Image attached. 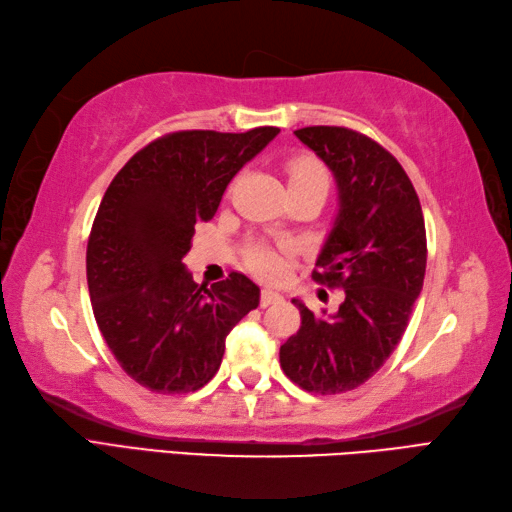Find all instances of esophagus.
<instances>
[{
    "instance_id": "1",
    "label": "esophagus",
    "mask_w": 512,
    "mask_h": 512,
    "mask_svg": "<svg viewBox=\"0 0 512 512\" xmlns=\"http://www.w3.org/2000/svg\"><path fill=\"white\" fill-rule=\"evenodd\" d=\"M283 300V296L278 294V291H271V289H263L260 291V307H269V305H276V302Z\"/></svg>"
}]
</instances>
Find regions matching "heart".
I'll list each match as a JSON object with an SVG mask.
<instances>
[{
	"mask_svg": "<svg viewBox=\"0 0 512 512\" xmlns=\"http://www.w3.org/2000/svg\"><path fill=\"white\" fill-rule=\"evenodd\" d=\"M289 185H322L327 190V172L316 159L309 156H298V159L289 161ZM247 267L258 274L260 278H278L283 271V260H280L278 252L267 245H252L245 254Z\"/></svg>",
	"mask_w": 512,
	"mask_h": 512,
	"instance_id": "b5f03b06",
	"label": "heart"
}]
</instances>
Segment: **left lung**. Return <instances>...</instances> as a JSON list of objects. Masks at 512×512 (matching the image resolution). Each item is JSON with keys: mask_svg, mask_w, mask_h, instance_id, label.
I'll use <instances>...</instances> for the list:
<instances>
[{"mask_svg": "<svg viewBox=\"0 0 512 512\" xmlns=\"http://www.w3.org/2000/svg\"><path fill=\"white\" fill-rule=\"evenodd\" d=\"M294 134L338 185L340 210L311 276L344 289V300L331 316L291 300L302 322L280 367L305 391L333 395L367 382L402 340L424 285L426 229L411 179L380 143L338 125Z\"/></svg>", "mask_w": 512, "mask_h": 512, "instance_id": "left-lung-1", "label": "left lung"}]
</instances>
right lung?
Returning a JSON list of instances; mask_svg holds the SVG:
<instances>
[{
	"label": "right lung",
	"instance_id": "1",
	"mask_svg": "<svg viewBox=\"0 0 512 512\" xmlns=\"http://www.w3.org/2000/svg\"><path fill=\"white\" fill-rule=\"evenodd\" d=\"M280 130H183L139 150L101 198L86 252L92 311L121 369L156 393L205 387L234 325L258 307L247 276L207 289L183 265L194 225Z\"/></svg>",
	"mask_w": 512,
	"mask_h": 512
}]
</instances>
